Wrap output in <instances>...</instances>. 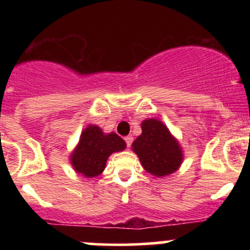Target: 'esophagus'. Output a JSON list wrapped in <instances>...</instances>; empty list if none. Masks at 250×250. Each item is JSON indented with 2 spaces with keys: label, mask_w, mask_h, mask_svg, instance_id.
<instances>
[{
  "label": "esophagus",
  "mask_w": 250,
  "mask_h": 250,
  "mask_svg": "<svg viewBox=\"0 0 250 250\" xmlns=\"http://www.w3.org/2000/svg\"><path fill=\"white\" fill-rule=\"evenodd\" d=\"M125 144H127L128 147H130V145H132V143H133V138L129 135V137H125Z\"/></svg>",
  "instance_id": "34e87169"
}]
</instances>
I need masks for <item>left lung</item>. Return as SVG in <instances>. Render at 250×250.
I'll return each instance as SVG.
<instances>
[{
    "label": "left lung",
    "mask_w": 250,
    "mask_h": 250,
    "mask_svg": "<svg viewBox=\"0 0 250 250\" xmlns=\"http://www.w3.org/2000/svg\"><path fill=\"white\" fill-rule=\"evenodd\" d=\"M141 135L132 144L144 169L155 176L169 175L183 162V150L178 140L161 121L147 118L141 123Z\"/></svg>",
    "instance_id": "obj_1"
}]
</instances>
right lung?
<instances>
[{"mask_svg":"<svg viewBox=\"0 0 250 250\" xmlns=\"http://www.w3.org/2000/svg\"><path fill=\"white\" fill-rule=\"evenodd\" d=\"M125 148V140L116 133L105 134L98 125H89L81 134L70 161L76 173L85 178H94L105 169L111 153L120 152Z\"/></svg>","mask_w":250,"mask_h":250,"instance_id":"add662e5","label":"right lung"}]
</instances>
